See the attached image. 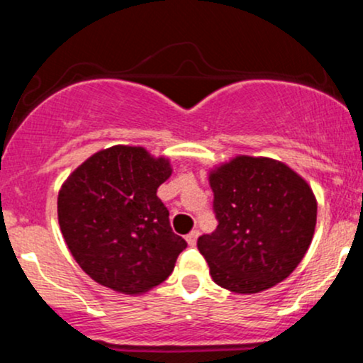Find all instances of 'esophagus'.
<instances>
[{
    "mask_svg": "<svg viewBox=\"0 0 363 363\" xmlns=\"http://www.w3.org/2000/svg\"><path fill=\"white\" fill-rule=\"evenodd\" d=\"M198 237H199V230H193V232H189V234L186 235L187 244H189V245H196V242H198Z\"/></svg>",
    "mask_w": 363,
    "mask_h": 363,
    "instance_id": "obj_1",
    "label": "esophagus"
}]
</instances>
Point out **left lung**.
<instances>
[{
	"label": "left lung",
	"instance_id": "1",
	"mask_svg": "<svg viewBox=\"0 0 363 363\" xmlns=\"http://www.w3.org/2000/svg\"><path fill=\"white\" fill-rule=\"evenodd\" d=\"M216 230L198 239L216 285L257 294L290 277L306 256L318 201L283 162L239 155L210 172Z\"/></svg>",
	"mask_w": 363,
	"mask_h": 363
}]
</instances>
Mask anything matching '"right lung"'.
I'll list each match as a JSON object with an SVG mask.
<instances>
[{
	"mask_svg": "<svg viewBox=\"0 0 363 363\" xmlns=\"http://www.w3.org/2000/svg\"><path fill=\"white\" fill-rule=\"evenodd\" d=\"M172 174L169 158L143 147L94 153L61 186L57 220L74 261L91 280L126 295L160 285L186 240L172 232L157 189Z\"/></svg>",
	"mask_w": 363,
	"mask_h": 363,
	"instance_id": "obj_1",
	"label": "right lung"
}]
</instances>
